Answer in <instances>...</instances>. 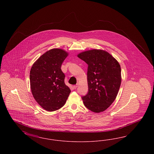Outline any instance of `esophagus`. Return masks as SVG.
I'll return each mask as SVG.
<instances>
[{"mask_svg":"<svg viewBox=\"0 0 154 154\" xmlns=\"http://www.w3.org/2000/svg\"><path fill=\"white\" fill-rule=\"evenodd\" d=\"M77 87H78V84H77V85H74L73 86V88H74V89H76Z\"/></svg>","mask_w":154,"mask_h":154,"instance_id":"1","label":"esophagus"}]
</instances>
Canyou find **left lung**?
I'll use <instances>...</instances> for the list:
<instances>
[{
    "mask_svg": "<svg viewBox=\"0 0 154 154\" xmlns=\"http://www.w3.org/2000/svg\"><path fill=\"white\" fill-rule=\"evenodd\" d=\"M77 57L88 64V92L82 97L85 106L99 113L114 102L121 83V69L117 60L108 52L92 49Z\"/></svg>",
    "mask_w": 154,
    "mask_h": 154,
    "instance_id": "8db88e82",
    "label": "left lung"
}]
</instances>
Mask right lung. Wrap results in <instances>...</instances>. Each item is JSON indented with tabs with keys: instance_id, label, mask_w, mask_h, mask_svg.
<instances>
[{
	"instance_id": "add662e5",
	"label": "right lung",
	"mask_w": 154,
	"mask_h": 154,
	"mask_svg": "<svg viewBox=\"0 0 154 154\" xmlns=\"http://www.w3.org/2000/svg\"><path fill=\"white\" fill-rule=\"evenodd\" d=\"M69 53L60 48L45 52L33 64L30 71L32 94L44 110L54 111L62 107L71 92L65 84L60 67Z\"/></svg>"
}]
</instances>
